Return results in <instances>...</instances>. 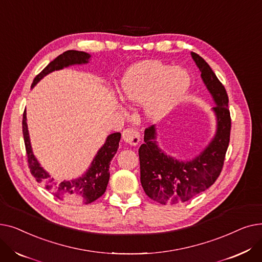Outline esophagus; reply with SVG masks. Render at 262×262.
Masks as SVG:
<instances>
[{
	"mask_svg": "<svg viewBox=\"0 0 262 262\" xmlns=\"http://www.w3.org/2000/svg\"><path fill=\"white\" fill-rule=\"evenodd\" d=\"M122 139L126 144L130 146H136L140 142V134L135 128H126L122 133Z\"/></svg>",
	"mask_w": 262,
	"mask_h": 262,
	"instance_id": "34e87169",
	"label": "esophagus"
}]
</instances>
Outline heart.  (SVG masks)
<instances>
[{
    "mask_svg": "<svg viewBox=\"0 0 262 262\" xmlns=\"http://www.w3.org/2000/svg\"><path fill=\"white\" fill-rule=\"evenodd\" d=\"M190 86L183 69H173L159 61L147 60L130 67L121 80V96L133 104L144 103V112L152 120L170 113Z\"/></svg>",
    "mask_w": 262,
    "mask_h": 262,
    "instance_id": "1",
    "label": "heart"
}]
</instances>
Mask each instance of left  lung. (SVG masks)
<instances>
[{"mask_svg":"<svg viewBox=\"0 0 262 262\" xmlns=\"http://www.w3.org/2000/svg\"><path fill=\"white\" fill-rule=\"evenodd\" d=\"M191 56L215 103L212 110L216 132L199 156L180 161L158 147L154 125L145 129L144 143L139 148L140 181L146 195L162 205L187 202L212 186L222 171L229 144L231 119L227 92L204 58L193 52Z\"/></svg>","mask_w":262,"mask_h":262,"instance_id":"obj_1","label":"left lung"}]
</instances>
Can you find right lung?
Returning <instances> with one entry per match:
<instances>
[{"mask_svg": "<svg viewBox=\"0 0 262 262\" xmlns=\"http://www.w3.org/2000/svg\"><path fill=\"white\" fill-rule=\"evenodd\" d=\"M89 58L90 55L85 52L74 50L66 51L53 61H51L34 78L32 88H34L37 82L49 73L60 70V69L72 64L88 63ZM22 132L27 154V162H29V168L32 175L36 178L38 183L42 184L46 189L51 191L55 196L58 198L59 200L73 201L80 204H89L94 202L95 200H98L105 193L110 176L109 164L118 150L119 141L121 139L120 133H114L107 137L106 142L99 149L98 154L95 155L94 159L91 162L89 170L84 175L76 178V180L63 181L59 183L52 178L51 175L40 166V163L33 154L29 130H27L25 112L23 114L22 120Z\"/></svg>", "mask_w": 262, "mask_h": 262, "instance_id": "obj_1", "label": "right lung"}]
</instances>
